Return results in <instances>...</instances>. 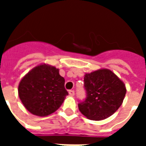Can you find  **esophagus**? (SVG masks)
Here are the masks:
<instances>
[{
	"instance_id": "34e87169",
	"label": "esophagus",
	"mask_w": 146,
	"mask_h": 146,
	"mask_svg": "<svg viewBox=\"0 0 146 146\" xmlns=\"http://www.w3.org/2000/svg\"><path fill=\"white\" fill-rule=\"evenodd\" d=\"M69 94H70V95H71V96H73V95H75V92H74L73 90H70V91H69Z\"/></svg>"
}]
</instances>
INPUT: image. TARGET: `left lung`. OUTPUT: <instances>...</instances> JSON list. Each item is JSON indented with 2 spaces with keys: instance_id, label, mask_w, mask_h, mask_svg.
Masks as SVG:
<instances>
[{
  "instance_id": "8db88e82",
  "label": "left lung",
  "mask_w": 146,
  "mask_h": 146,
  "mask_svg": "<svg viewBox=\"0 0 146 146\" xmlns=\"http://www.w3.org/2000/svg\"><path fill=\"white\" fill-rule=\"evenodd\" d=\"M84 80L87 97L78 108L88 119H106L122 105L127 92L125 84L113 71L100 69L85 73Z\"/></svg>"
}]
</instances>
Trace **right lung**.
I'll list each match as a JSON object with an SVG mask.
<instances>
[{
  "label": "right lung",
  "instance_id": "add662e5",
  "mask_svg": "<svg viewBox=\"0 0 146 146\" xmlns=\"http://www.w3.org/2000/svg\"><path fill=\"white\" fill-rule=\"evenodd\" d=\"M64 84L65 79L60 76L58 69L40 64L23 77L18 92L22 103L30 113L46 116L60 107L68 95Z\"/></svg>",
  "mask_w": 146,
  "mask_h": 146
}]
</instances>
